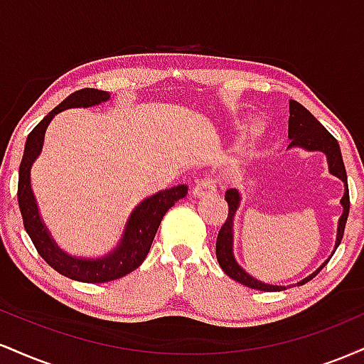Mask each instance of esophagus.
Listing matches in <instances>:
<instances>
[{
	"mask_svg": "<svg viewBox=\"0 0 364 364\" xmlns=\"http://www.w3.org/2000/svg\"><path fill=\"white\" fill-rule=\"evenodd\" d=\"M214 191H215V181L210 176H205L195 183L191 193H193V196H203L207 193H214Z\"/></svg>",
	"mask_w": 364,
	"mask_h": 364,
	"instance_id": "34e87169",
	"label": "esophagus"
}]
</instances>
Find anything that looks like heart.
<instances>
[{"label":"heart","instance_id":"1","mask_svg":"<svg viewBox=\"0 0 364 364\" xmlns=\"http://www.w3.org/2000/svg\"><path fill=\"white\" fill-rule=\"evenodd\" d=\"M258 127H260V121H258L257 118H252V119H246L245 123L237 124V129H240L243 135H250V133H253Z\"/></svg>","mask_w":364,"mask_h":364}]
</instances>
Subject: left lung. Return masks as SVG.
Here are the masks:
<instances>
[{"label":"left lung","mask_w":364,"mask_h":364,"mask_svg":"<svg viewBox=\"0 0 364 364\" xmlns=\"http://www.w3.org/2000/svg\"><path fill=\"white\" fill-rule=\"evenodd\" d=\"M289 147L287 149H303L306 152H321L327 157L328 164V173L332 176L339 178L344 183V195L341 198L342 205V214L339 217V223H337V236H336V246H333L332 255L336 253L337 246L341 245L342 236H344V228L346 220L349 215V188H348V174H346L344 161H342L341 147L337 144V140L325 129L323 124L320 123L315 116L311 114L306 107H303L301 104L291 101L289 102ZM225 200H228L229 205V215L223 228H220L219 236H217L215 243V255L217 262H219L220 269L231 279H235L236 282L243 284L246 287H252V289L258 291H267V292H275V291H284L286 286H275V284H265L258 279H255L253 275H250L235 258V215L240 208L241 203V195L237 190H228L225 191ZM332 255L325 260L315 272L308 275V277L301 279L298 282V286H303L304 282L311 281L316 274L327 265Z\"/></svg>","instance_id":"8db88e82"}]
</instances>
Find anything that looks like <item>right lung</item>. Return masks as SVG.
<instances>
[{
	"label": "right lung",
	"mask_w": 364,
	"mask_h": 364,
	"mask_svg": "<svg viewBox=\"0 0 364 364\" xmlns=\"http://www.w3.org/2000/svg\"><path fill=\"white\" fill-rule=\"evenodd\" d=\"M111 94L99 89H82L70 94L61 104H58L37 127L28 133L25 141L23 157L18 169V205L22 212V219L27 235L37 248L41 257L44 258L56 272L73 281L101 284L123 277L144 263L147 257L154 237L161 225L162 217L179 198H185L188 193L186 185H178L169 190H161L157 193L147 196L132 210V214L124 224L123 235L112 250L101 257H75L66 253L58 246L51 231L41 217L39 205L32 190L31 171L37 157L43 152L44 135L49 123L61 111L73 109V107H94L107 102Z\"/></svg>",
	"instance_id": "add662e5"
}]
</instances>
